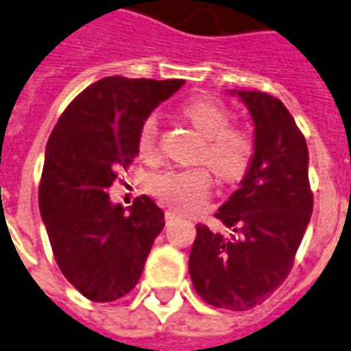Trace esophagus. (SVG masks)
I'll list each match as a JSON object with an SVG mask.
<instances>
[{
	"instance_id": "1",
	"label": "esophagus",
	"mask_w": 351,
	"mask_h": 351,
	"mask_svg": "<svg viewBox=\"0 0 351 351\" xmlns=\"http://www.w3.org/2000/svg\"><path fill=\"white\" fill-rule=\"evenodd\" d=\"M173 218H176V213H172V210H167V213H165V219H167V221H172Z\"/></svg>"
}]
</instances>
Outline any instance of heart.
I'll return each instance as SVG.
<instances>
[{"label": "heart", "mask_w": 351, "mask_h": 351, "mask_svg": "<svg viewBox=\"0 0 351 351\" xmlns=\"http://www.w3.org/2000/svg\"><path fill=\"white\" fill-rule=\"evenodd\" d=\"M183 115L205 137L199 150V161H205L221 181H240L254 159V138L241 126H234L230 111L213 99H192L183 106ZM159 141V122L154 115L143 122L138 133V152L152 156ZM213 186L208 170L197 168H168L152 179V189L165 203L192 210L205 203Z\"/></svg>", "instance_id": "obj_1"}]
</instances>
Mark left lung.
Returning a JSON list of instances; mask_svg holds the SVG:
<instances>
[{
    "instance_id": "left-lung-1",
    "label": "left lung",
    "mask_w": 351,
    "mask_h": 351,
    "mask_svg": "<svg viewBox=\"0 0 351 351\" xmlns=\"http://www.w3.org/2000/svg\"><path fill=\"white\" fill-rule=\"evenodd\" d=\"M254 121V159L241 186L219 206L227 232L195 225L189 271L214 308L247 311L278 289L313 210L308 145L286 106L262 91H238Z\"/></svg>"
}]
</instances>
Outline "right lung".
Here are the masks:
<instances>
[{
  "mask_svg": "<svg viewBox=\"0 0 351 351\" xmlns=\"http://www.w3.org/2000/svg\"><path fill=\"white\" fill-rule=\"evenodd\" d=\"M183 80L106 77L60 115L47 141L38 203L60 271L84 297L113 302L135 287L165 227L156 201L111 205L108 189L138 154L143 122Z\"/></svg>",
  "mask_w": 351,
  "mask_h": 351,
  "instance_id": "obj_1",
  "label": "right lung"
}]
</instances>
